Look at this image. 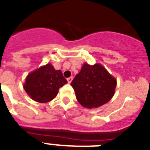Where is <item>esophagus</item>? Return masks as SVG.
Wrapping results in <instances>:
<instances>
[{
  "label": "esophagus",
  "mask_w": 150,
  "mask_h": 150,
  "mask_svg": "<svg viewBox=\"0 0 150 150\" xmlns=\"http://www.w3.org/2000/svg\"><path fill=\"white\" fill-rule=\"evenodd\" d=\"M72 79H73V77H69V78H68V79H67L68 82H69V83H71V81H72Z\"/></svg>",
  "instance_id": "obj_1"
}]
</instances>
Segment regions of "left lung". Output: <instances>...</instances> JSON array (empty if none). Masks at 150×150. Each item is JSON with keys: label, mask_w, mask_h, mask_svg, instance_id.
Masks as SVG:
<instances>
[{"label": "left lung", "mask_w": 150, "mask_h": 150, "mask_svg": "<svg viewBox=\"0 0 150 150\" xmlns=\"http://www.w3.org/2000/svg\"><path fill=\"white\" fill-rule=\"evenodd\" d=\"M71 85L80 104L91 109L102 106L112 98L117 81L100 64L85 63Z\"/></svg>", "instance_id": "8db88e82"}]
</instances>
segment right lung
Masks as SVG:
<instances>
[{
	"mask_svg": "<svg viewBox=\"0 0 150 150\" xmlns=\"http://www.w3.org/2000/svg\"><path fill=\"white\" fill-rule=\"evenodd\" d=\"M67 83L60 70H56L51 64L39 68L26 78L23 88L29 96L40 103L54 99L59 88Z\"/></svg>",
	"mask_w": 150,
	"mask_h": 150,
	"instance_id": "obj_1",
	"label": "right lung"
}]
</instances>
